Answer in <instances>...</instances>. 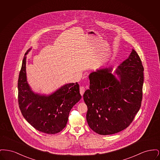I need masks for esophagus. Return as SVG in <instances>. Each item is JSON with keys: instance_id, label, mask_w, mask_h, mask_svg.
<instances>
[{"instance_id": "1", "label": "esophagus", "mask_w": 160, "mask_h": 160, "mask_svg": "<svg viewBox=\"0 0 160 160\" xmlns=\"http://www.w3.org/2000/svg\"><path fill=\"white\" fill-rule=\"evenodd\" d=\"M84 92H85V88L84 86H80V93L82 96H83Z\"/></svg>"}]
</instances>
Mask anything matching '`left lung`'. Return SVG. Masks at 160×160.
I'll return each mask as SVG.
<instances>
[{
	"mask_svg": "<svg viewBox=\"0 0 160 160\" xmlns=\"http://www.w3.org/2000/svg\"><path fill=\"white\" fill-rule=\"evenodd\" d=\"M144 68L132 49L128 59L116 69H100L90 74L89 89L83 95L88 107L86 120L89 127L101 135H110L127 128L142 104Z\"/></svg>",
	"mask_w": 160,
	"mask_h": 160,
	"instance_id": "8db88e82",
	"label": "left lung"
}]
</instances>
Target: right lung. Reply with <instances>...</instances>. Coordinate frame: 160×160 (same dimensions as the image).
<instances>
[{
	"mask_svg": "<svg viewBox=\"0 0 160 160\" xmlns=\"http://www.w3.org/2000/svg\"><path fill=\"white\" fill-rule=\"evenodd\" d=\"M23 58L18 80V101L24 119L38 131L49 134L59 132L68 122L72 107L81 99L77 82L62 86L50 95L35 93L28 83L26 55Z\"/></svg>",
	"mask_w": 160,
	"mask_h": 160,
	"instance_id": "obj_1",
	"label": "right lung"
}]
</instances>
